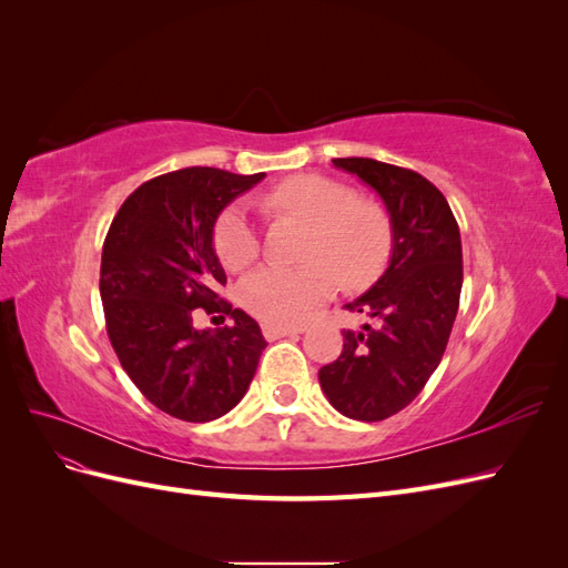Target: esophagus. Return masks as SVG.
Instances as JSON below:
<instances>
[{
	"label": "esophagus",
	"instance_id": "esophagus-1",
	"mask_svg": "<svg viewBox=\"0 0 568 568\" xmlns=\"http://www.w3.org/2000/svg\"><path fill=\"white\" fill-rule=\"evenodd\" d=\"M303 326H282V324H263V334L267 341H277L282 336H291V334H301Z\"/></svg>",
	"mask_w": 568,
	"mask_h": 568
}]
</instances>
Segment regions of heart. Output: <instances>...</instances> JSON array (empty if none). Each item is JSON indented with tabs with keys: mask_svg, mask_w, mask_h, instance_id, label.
I'll list each match as a JSON object with an SVG mask.
<instances>
[{
	"mask_svg": "<svg viewBox=\"0 0 568 568\" xmlns=\"http://www.w3.org/2000/svg\"><path fill=\"white\" fill-rule=\"evenodd\" d=\"M267 203L313 225L305 267L265 265L239 286L244 307L267 324H298L329 301L338 277L365 286L390 253V222L374 203L359 201L353 186L324 175H296L274 186ZM213 246L232 272L248 267L261 253V236L246 201H234L215 220Z\"/></svg>",
	"mask_w": 568,
	"mask_h": 568,
	"instance_id": "heart-1",
	"label": "heart"
}]
</instances>
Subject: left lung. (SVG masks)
Returning a JSON list of instances; mask_svg holds the SVG:
<instances>
[{"label":"left lung","mask_w":568,"mask_h":568,"mask_svg":"<svg viewBox=\"0 0 568 568\" xmlns=\"http://www.w3.org/2000/svg\"><path fill=\"white\" fill-rule=\"evenodd\" d=\"M382 196L393 251L374 286L346 303L363 315L343 351L320 369L329 403L351 419L382 422L407 407L440 365L462 294V239L448 201L415 170L374 159H334Z\"/></svg>","instance_id":"obj_1"}]
</instances>
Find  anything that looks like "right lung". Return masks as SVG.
Here are the masks:
<instances>
[{"label":"right lung","mask_w":568,"mask_h":568,"mask_svg":"<svg viewBox=\"0 0 568 568\" xmlns=\"http://www.w3.org/2000/svg\"><path fill=\"white\" fill-rule=\"evenodd\" d=\"M265 173L182 168L136 186L101 251L99 291L111 346L149 403L182 422H213L244 398L265 351L261 326L230 301L213 248L215 220ZM230 314L222 331L193 317Z\"/></svg>","instance_id":"add662e5"}]
</instances>
